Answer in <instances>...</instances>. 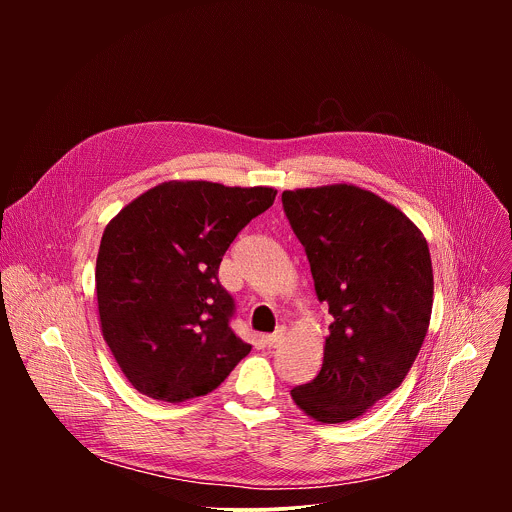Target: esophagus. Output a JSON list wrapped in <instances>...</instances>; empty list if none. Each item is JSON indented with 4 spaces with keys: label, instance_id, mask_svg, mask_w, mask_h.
Listing matches in <instances>:
<instances>
[{
    "label": "esophagus",
    "instance_id": "34e87169",
    "mask_svg": "<svg viewBox=\"0 0 512 512\" xmlns=\"http://www.w3.org/2000/svg\"><path fill=\"white\" fill-rule=\"evenodd\" d=\"M283 338H285V328H279L273 334L265 336V344H267V348H277L283 342Z\"/></svg>",
    "mask_w": 512,
    "mask_h": 512
}]
</instances>
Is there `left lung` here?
<instances>
[{
    "mask_svg": "<svg viewBox=\"0 0 512 512\" xmlns=\"http://www.w3.org/2000/svg\"><path fill=\"white\" fill-rule=\"evenodd\" d=\"M281 200L334 318L320 373L291 399L316 421L344 423L413 367L433 306L429 247L397 206L354 184L285 190Z\"/></svg>",
    "mask_w": 512,
    "mask_h": 512,
    "instance_id": "1",
    "label": "left lung"
}]
</instances>
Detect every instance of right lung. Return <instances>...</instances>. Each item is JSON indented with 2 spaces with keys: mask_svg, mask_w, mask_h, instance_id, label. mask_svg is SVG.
<instances>
[{
  "mask_svg": "<svg viewBox=\"0 0 512 512\" xmlns=\"http://www.w3.org/2000/svg\"><path fill=\"white\" fill-rule=\"evenodd\" d=\"M277 190L170 180L123 206L97 255L101 334L127 381L182 403L221 385L251 352L229 326L233 298L218 265Z\"/></svg>",
  "mask_w": 512,
  "mask_h": 512,
  "instance_id": "obj_1",
  "label": "right lung"
}]
</instances>
